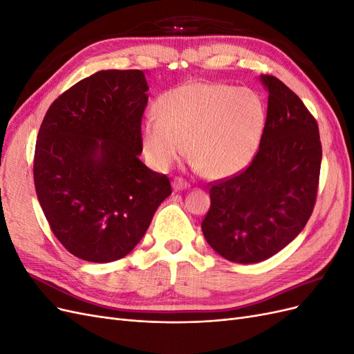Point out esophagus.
Returning <instances> with one entry per match:
<instances>
[{
    "instance_id": "esophagus-1",
    "label": "esophagus",
    "mask_w": 354,
    "mask_h": 354,
    "mask_svg": "<svg viewBox=\"0 0 354 354\" xmlns=\"http://www.w3.org/2000/svg\"><path fill=\"white\" fill-rule=\"evenodd\" d=\"M189 187H190V185L187 183L186 180L180 178V177H176V178H174V181H173V189H174V192L186 190V189H189Z\"/></svg>"
}]
</instances>
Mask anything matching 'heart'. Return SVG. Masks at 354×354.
<instances>
[{
    "mask_svg": "<svg viewBox=\"0 0 354 354\" xmlns=\"http://www.w3.org/2000/svg\"><path fill=\"white\" fill-rule=\"evenodd\" d=\"M156 116L142 122L146 158L167 169L183 153L208 178L239 173L259 149L266 106L259 93L221 82H190L156 102Z\"/></svg>",
    "mask_w": 354,
    "mask_h": 354,
    "instance_id": "b5f03b06",
    "label": "heart"
}]
</instances>
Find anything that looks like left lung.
I'll use <instances>...</instances> for the list:
<instances>
[{
	"mask_svg": "<svg viewBox=\"0 0 354 354\" xmlns=\"http://www.w3.org/2000/svg\"><path fill=\"white\" fill-rule=\"evenodd\" d=\"M260 147L251 164L209 186L202 232L211 248L233 263H259L283 250L312 216L322 145L315 116L272 75Z\"/></svg>",
	"mask_w": 354,
	"mask_h": 354,
	"instance_id": "1",
	"label": "left lung"
}]
</instances>
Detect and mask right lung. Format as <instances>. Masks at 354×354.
Here are the masks:
<instances>
[{
  "instance_id": "right-lung-1",
  "label": "right lung",
  "mask_w": 354,
  "mask_h": 354,
  "mask_svg": "<svg viewBox=\"0 0 354 354\" xmlns=\"http://www.w3.org/2000/svg\"><path fill=\"white\" fill-rule=\"evenodd\" d=\"M143 71H100L51 103L39 127L34 181L57 241L91 263L120 260L140 242L169 178L149 169L142 118Z\"/></svg>"
}]
</instances>
